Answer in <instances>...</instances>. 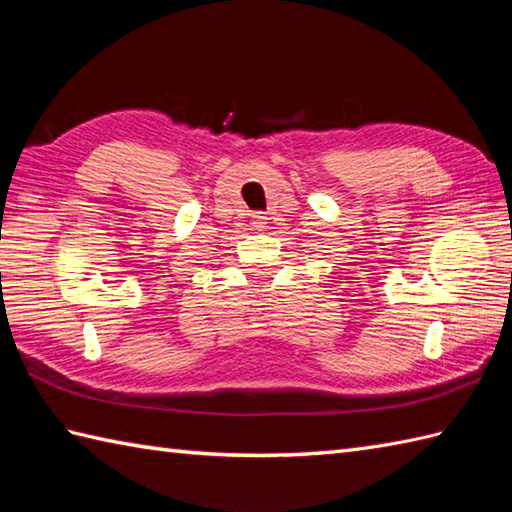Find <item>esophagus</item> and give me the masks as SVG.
Masks as SVG:
<instances>
[{"label":"esophagus","mask_w":512,"mask_h":512,"mask_svg":"<svg viewBox=\"0 0 512 512\" xmlns=\"http://www.w3.org/2000/svg\"><path fill=\"white\" fill-rule=\"evenodd\" d=\"M266 224H268V217L264 213H255L253 215V228H255V231H264Z\"/></svg>","instance_id":"1"}]
</instances>
